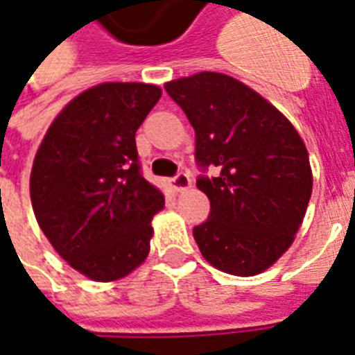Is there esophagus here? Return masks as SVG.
Returning a JSON list of instances; mask_svg holds the SVG:
<instances>
[{
	"label": "esophagus",
	"mask_w": 355,
	"mask_h": 355,
	"mask_svg": "<svg viewBox=\"0 0 355 355\" xmlns=\"http://www.w3.org/2000/svg\"><path fill=\"white\" fill-rule=\"evenodd\" d=\"M169 186H171L175 191H182V189L191 186V178H189L188 173H177V175L169 180Z\"/></svg>",
	"instance_id": "1"
}]
</instances>
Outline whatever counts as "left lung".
<instances>
[{
    "instance_id": "1",
    "label": "left lung",
    "mask_w": 355,
    "mask_h": 355,
    "mask_svg": "<svg viewBox=\"0 0 355 355\" xmlns=\"http://www.w3.org/2000/svg\"><path fill=\"white\" fill-rule=\"evenodd\" d=\"M166 92L193 127L197 188L210 199V216L193 228L200 254L230 275H258L289 248L308 208L313 177L302 138L228 75L202 71ZM210 166L216 178L205 175Z\"/></svg>"
}]
</instances>
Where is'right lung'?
<instances>
[{"label": "right lung", "instance_id": "right-lung-1", "mask_svg": "<svg viewBox=\"0 0 355 355\" xmlns=\"http://www.w3.org/2000/svg\"><path fill=\"white\" fill-rule=\"evenodd\" d=\"M158 86L105 83L77 96L47 130L31 171L36 221L55 250L92 280L127 276L149 254L164 195L141 175L136 130Z\"/></svg>", "mask_w": 355, "mask_h": 355}]
</instances>
